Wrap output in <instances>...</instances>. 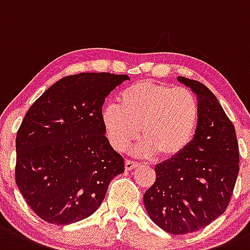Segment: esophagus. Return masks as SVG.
<instances>
[{
    "mask_svg": "<svg viewBox=\"0 0 250 250\" xmlns=\"http://www.w3.org/2000/svg\"><path fill=\"white\" fill-rule=\"evenodd\" d=\"M136 165H138V163L136 162H134V160H130V159H127L125 160V171H130V170H133Z\"/></svg>",
    "mask_w": 250,
    "mask_h": 250,
    "instance_id": "1",
    "label": "esophagus"
}]
</instances>
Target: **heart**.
<instances>
[{
    "label": "heart",
    "mask_w": 250,
    "mask_h": 250,
    "mask_svg": "<svg viewBox=\"0 0 250 250\" xmlns=\"http://www.w3.org/2000/svg\"><path fill=\"white\" fill-rule=\"evenodd\" d=\"M118 105L102 110L107 140L117 151H125L139 136L144 141L136 153L172 158L185 151L198 128L200 107L188 88L160 83H133L118 94Z\"/></svg>",
    "instance_id": "b5f03b06"
}]
</instances>
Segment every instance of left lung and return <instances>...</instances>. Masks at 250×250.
<instances>
[{
	"label": "left lung",
	"mask_w": 250,
	"mask_h": 250,
	"mask_svg": "<svg viewBox=\"0 0 250 250\" xmlns=\"http://www.w3.org/2000/svg\"><path fill=\"white\" fill-rule=\"evenodd\" d=\"M178 81L198 96V128L185 151L154 167L156 181L144 205L159 228L185 235L224 213L240 171V153L235 127L214 94L196 80Z\"/></svg>",
	"instance_id": "1"
}]
</instances>
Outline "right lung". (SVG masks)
Segmentation results:
<instances>
[{"mask_svg": "<svg viewBox=\"0 0 250 250\" xmlns=\"http://www.w3.org/2000/svg\"><path fill=\"white\" fill-rule=\"evenodd\" d=\"M127 75H68L31 105L17 134L15 182L32 211L56 225L90 217L125 160L105 136L102 107Z\"/></svg>", "mask_w": 250, "mask_h": 250, "instance_id": "right-lung-1", "label": "right lung"}]
</instances>
